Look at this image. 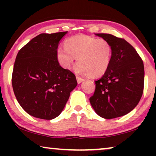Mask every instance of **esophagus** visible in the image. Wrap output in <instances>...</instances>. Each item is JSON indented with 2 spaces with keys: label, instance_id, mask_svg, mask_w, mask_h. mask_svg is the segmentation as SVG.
<instances>
[{
  "label": "esophagus",
  "instance_id": "esophagus-1",
  "mask_svg": "<svg viewBox=\"0 0 156 156\" xmlns=\"http://www.w3.org/2000/svg\"><path fill=\"white\" fill-rule=\"evenodd\" d=\"M84 80V79L80 77V76H76V81H77V82L79 83V84L82 82H83Z\"/></svg>",
  "mask_w": 156,
  "mask_h": 156
}]
</instances>
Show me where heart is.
I'll list each match as a JSON object with an SVG mask.
<instances>
[{"instance_id": "b5f03b06", "label": "heart", "mask_w": 156, "mask_h": 156, "mask_svg": "<svg viewBox=\"0 0 156 156\" xmlns=\"http://www.w3.org/2000/svg\"><path fill=\"white\" fill-rule=\"evenodd\" d=\"M112 47L105 39L76 35L68 37L65 47L57 50L59 63L65 69H69L76 57L78 63L75 71L81 74H89L98 77L105 73L109 67Z\"/></svg>"}]
</instances>
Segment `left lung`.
<instances>
[{
	"label": "left lung",
	"instance_id": "obj_1",
	"mask_svg": "<svg viewBox=\"0 0 156 156\" xmlns=\"http://www.w3.org/2000/svg\"><path fill=\"white\" fill-rule=\"evenodd\" d=\"M96 35L110 42L112 55L108 69L95 81L94 94L89 101L102 118L124 116L137 106L142 97L144 62L133 47L123 38L106 33Z\"/></svg>",
	"mask_w": 156,
	"mask_h": 156
}]
</instances>
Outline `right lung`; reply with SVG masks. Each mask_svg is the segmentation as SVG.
<instances>
[{"mask_svg":"<svg viewBox=\"0 0 156 156\" xmlns=\"http://www.w3.org/2000/svg\"><path fill=\"white\" fill-rule=\"evenodd\" d=\"M67 31L42 33L19 50L12 74V86L18 103L27 114L50 120L62 112L76 76L57 60L58 44Z\"/></svg>","mask_w":156,"mask_h":156,"instance_id":"right-lung-1","label":"right lung"}]
</instances>
